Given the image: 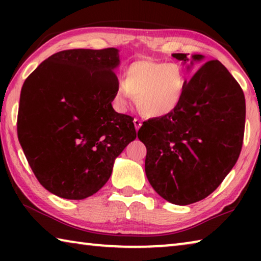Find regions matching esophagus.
Instances as JSON below:
<instances>
[{
    "instance_id": "esophagus-1",
    "label": "esophagus",
    "mask_w": 261,
    "mask_h": 261,
    "mask_svg": "<svg viewBox=\"0 0 261 261\" xmlns=\"http://www.w3.org/2000/svg\"><path fill=\"white\" fill-rule=\"evenodd\" d=\"M134 124H135V127H136V131H138L139 127L141 126V121L139 120V118H135Z\"/></svg>"
}]
</instances>
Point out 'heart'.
<instances>
[{
  "mask_svg": "<svg viewBox=\"0 0 261 261\" xmlns=\"http://www.w3.org/2000/svg\"><path fill=\"white\" fill-rule=\"evenodd\" d=\"M187 85L188 73L179 63L139 60L125 69L124 81L117 85L114 100L118 109L124 110L135 96L144 115L163 117L179 108Z\"/></svg>",
  "mask_w": 261,
  "mask_h": 261,
  "instance_id": "b5f03b06",
  "label": "heart"
}]
</instances>
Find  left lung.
I'll use <instances>...</instances> for the list:
<instances>
[{"mask_svg":"<svg viewBox=\"0 0 261 261\" xmlns=\"http://www.w3.org/2000/svg\"><path fill=\"white\" fill-rule=\"evenodd\" d=\"M188 69L205 57L173 54ZM245 98L240 84L218 60L201 65L187 85L182 105L168 116L143 123L145 173L152 188L175 205H190L216 190L240 156Z\"/></svg>","mask_w":261,"mask_h":261,"instance_id":"8db88e82","label":"left lung"}]
</instances>
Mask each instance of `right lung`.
Listing matches in <instances>:
<instances>
[{
	"mask_svg": "<svg viewBox=\"0 0 261 261\" xmlns=\"http://www.w3.org/2000/svg\"><path fill=\"white\" fill-rule=\"evenodd\" d=\"M118 65L116 48L62 50L21 87L19 143L35 177L56 196L81 200L98 192L136 139L134 118L112 106Z\"/></svg>",
	"mask_w": 261,
	"mask_h": 261,
	"instance_id": "add662e5",
	"label": "right lung"
}]
</instances>
